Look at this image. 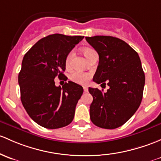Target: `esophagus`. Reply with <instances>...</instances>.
Here are the masks:
<instances>
[{"instance_id": "1", "label": "esophagus", "mask_w": 161, "mask_h": 161, "mask_svg": "<svg viewBox=\"0 0 161 161\" xmlns=\"http://www.w3.org/2000/svg\"><path fill=\"white\" fill-rule=\"evenodd\" d=\"M83 90H84V92H88V88L86 87V86H84Z\"/></svg>"}]
</instances>
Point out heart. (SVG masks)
<instances>
[{
  "instance_id": "heart-1",
  "label": "heart",
  "mask_w": 161,
  "mask_h": 161,
  "mask_svg": "<svg viewBox=\"0 0 161 161\" xmlns=\"http://www.w3.org/2000/svg\"><path fill=\"white\" fill-rule=\"evenodd\" d=\"M85 56L89 59L91 57V55L96 52L93 49L90 48H85L82 49ZM74 56V52L73 51H71L69 54H68L66 59H65V65L67 67H69L72 64V58ZM89 78H90V74L87 73V72H80V71H75V72H72L70 75V79L72 81H73L74 82L78 84H81V85H84L86 84L89 81Z\"/></svg>"
}]
</instances>
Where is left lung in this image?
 I'll use <instances>...</instances> for the list:
<instances>
[{"mask_svg":"<svg viewBox=\"0 0 161 161\" xmlns=\"http://www.w3.org/2000/svg\"><path fill=\"white\" fill-rule=\"evenodd\" d=\"M99 54L92 80L109 86L106 92L89 88L93 97L90 119L96 126L116 129L127 122L141 103L145 75L137 52L124 41L112 36L86 37Z\"/></svg>","mask_w":161,"mask_h":161,"instance_id":"8db88e82","label":"left lung"}]
</instances>
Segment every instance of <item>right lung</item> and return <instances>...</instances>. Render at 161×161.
<instances>
[{
    "mask_svg": "<svg viewBox=\"0 0 161 161\" xmlns=\"http://www.w3.org/2000/svg\"><path fill=\"white\" fill-rule=\"evenodd\" d=\"M83 38L50 35L35 43L24 56L18 75L21 100L30 117L43 127L58 129L73 120L83 89L70 81L62 87L56 86L55 78L66 81L63 74L65 59Z\"/></svg>",
    "mask_w": 161,
    "mask_h": 161,
    "instance_id": "1",
    "label": "right lung"
}]
</instances>
